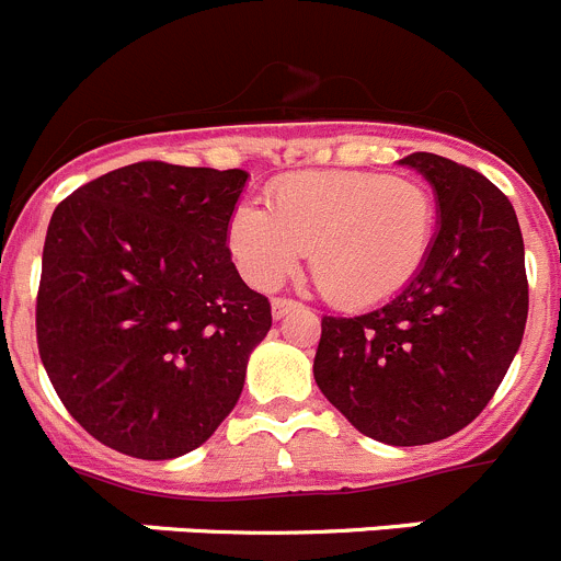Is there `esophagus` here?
Wrapping results in <instances>:
<instances>
[{"instance_id":"34e87169","label":"esophagus","mask_w":561,"mask_h":561,"mask_svg":"<svg viewBox=\"0 0 561 561\" xmlns=\"http://www.w3.org/2000/svg\"><path fill=\"white\" fill-rule=\"evenodd\" d=\"M298 301H293V298H285V296H276L274 301H271V312H274V318H285L287 312L298 310Z\"/></svg>"}]
</instances>
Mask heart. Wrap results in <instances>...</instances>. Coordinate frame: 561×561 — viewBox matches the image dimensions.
Wrapping results in <instances>:
<instances>
[{"label":"heart","mask_w":561,"mask_h":561,"mask_svg":"<svg viewBox=\"0 0 561 561\" xmlns=\"http://www.w3.org/2000/svg\"><path fill=\"white\" fill-rule=\"evenodd\" d=\"M265 204H240L229 218L240 274L274 290L310 251L312 279L340 307H376L404 293L437 238V202L415 176L301 171L271 182Z\"/></svg>","instance_id":"heart-1"}]
</instances>
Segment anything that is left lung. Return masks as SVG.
Segmentation results:
<instances>
[{
	"mask_svg": "<svg viewBox=\"0 0 561 561\" xmlns=\"http://www.w3.org/2000/svg\"><path fill=\"white\" fill-rule=\"evenodd\" d=\"M407 165L437 193L426 268L365 316H323L316 374L357 432L387 446H426L468 426L504 381L528 316L523 234L510 198L448 157Z\"/></svg>",
	"mask_w": 561,
	"mask_h": 561,
	"instance_id": "8db88e82",
	"label": "left lung"
}]
</instances>
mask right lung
Segmentation results:
<instances>
[{"mask_svg": "<svg viewBox=\"0 0 561 561\" xmlns=\"http://www.w3.org/2000/svg\"><path fill=\"white\" fill-rule=\"evenodd\" d=\"M245 171L144 160L51 213L35 334L68 415L104 446L174 459L234 410L271 301L227 245Z\"/></svg>", "mask_w": 561, "mask_h": 561, "instance_id": "right-lung-1", "label": "right lung"}]
</instances>
